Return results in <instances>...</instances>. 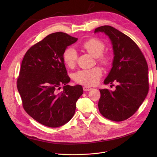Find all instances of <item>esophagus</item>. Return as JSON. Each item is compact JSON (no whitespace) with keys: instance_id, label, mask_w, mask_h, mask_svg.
Segmentation results:
<instances>
[{"instance_id":"obj_1","label":"esophagus","mask_w":157,"mask_h":157,"mask_svg":"<svg viewBox=\"0 0 157 157\" xmlns=\"http://www.w3.org/2000/svg\"><path fill=\"white\" fill-rule=\"evenodd\" d=\"M92 89V88L91 87H89V86H83V90L85 92H88V91H90V90H91Z\"/></svg>"}]
</instances>
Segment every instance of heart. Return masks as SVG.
Instances as JSON below:
<instances>
[{
	"label": "heart",
	"instance_id": "b5f03b06",
	"mask_svg": "<svg viewBox=\"0 0 157 157\" xmlns=\"http://www.w3.org/2000/svg\"><path fill=\"white\" fill-rule=\"evenodd\" d=\"M86 50L94 57H97L98 61L102 64H108L109 58L103 54L105 44L102 40L97 38H92L83 44ZM78 57L77 51L74 48H67L63 53V59L65 63L70 67L76 64ZM102 74V70L99 67L91 69H84L77 71L74 74V79L78 83L87 86H93L98 83Z\"/></svg>",
	"mask_w": 157,
	"mask_h": 157
}]
</instances>
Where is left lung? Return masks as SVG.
<instances>
[{"label": "left lung", "instance_id": "obj_1", "mask_svg": "<svg viewBox=\"0 0 157 157\" xmlns=\"http://www.w3.org/2000/svg\"><path fill=\"white\" fill-rule=\"evenodd\" d=\"M94 32H104L108 36L113 49L112 68L104 83H118L114 91L100 90L98 109L103 117L110 120H125L137 111L147 94L146 60L134 41L118 30L104 25L95 29Z\"/></svg>", "mask_w": 157, "mask_h": 157}]
</instances>
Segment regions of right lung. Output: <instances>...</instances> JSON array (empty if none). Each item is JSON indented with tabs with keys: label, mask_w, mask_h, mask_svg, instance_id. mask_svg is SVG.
Returning <instances> with one entry per match:
<instances>
[{
	"label": "right lung",
	"mask_w": 157,
	"mask_h": 157,
	"mask_svg": "<svg viewBox=\"0 0 157 157\" xmlns=\"http://www.w3.org/2000/svg\"><path fill=\"white\" fill-rule=\"evenodd\" d=\"M78 38L63 32L47 36L32 46L21 62L17 88L30 116L48 127H59L74 116L83 87L67 85L70 78L63 59L67 46ZM61 86L63 90L59 92Z\"/></svg>",
	"instance_id": "obj_1"
}]
</instances>
